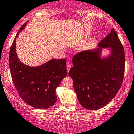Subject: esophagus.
Instances as JSON below:
<instances>
[{
    "mask_svg": "<svg viewBox=\"0 0 134 134\" xmlns=\"http://www.w3.org/2000/svg\"><path fill=\"white\" fill-rule=\"evenodd\" d=\"M66 68H67L68 72L69 70H70V68H71V65H70V64H69V63H68V64H67V65H66Z\"/></svg>",
    "mask_w": 134,
    "mask_h": 134,
    "instance_id": "1",
    "label": "esophagus"
}]
</instances>
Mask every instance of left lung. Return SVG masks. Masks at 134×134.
<instances>
[{"label":"left lung","mask_w":134,"mask_h":134,"mask_svg":"<svg viewBox=\"0 0 134 134\" xmlns=\"http://www.w3.org/2000/svg\"><path fill=\"white\" fill-rule=\"evenodd\" d=\"M98 46L96 50L80 52L74 55L73 66L69 71L80 105L90 110H97L111 101L124 77V48L114 29ZM107 47L111 48L112 54L101 60V48Z\"/></svg>","instance_id":"obj_1"}]
</instances>
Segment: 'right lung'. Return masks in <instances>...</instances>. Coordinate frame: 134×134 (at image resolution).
<instances>
[{"mask_svg":"<svg viewBox=\"0 0 134 134\" xmlns=\"http://www.w3.org/2000/svg\"><path fill=\"white\" fill-rule=\"evenodd\" d=\"M27 23L20 27L10 48L11 78L17 92L25 103L36 109H47L57 101L55 89L66 76V63L64 59H53L39 67H29L20 61L16 53V39Z\"/></svg>","mask_w":134,"mask_h":134,"instance_id":"right-lung-1","label":"right lung"}]
</instances>
